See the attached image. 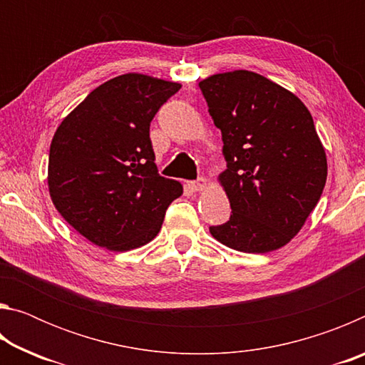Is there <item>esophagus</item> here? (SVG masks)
<instances>
[{
  "mask_svg": "<svg viewBox=\"0 0 365 365\" xmlns=\"http://www.w3.org/2000/svg\"><path fill=\"white\" fill-rule=\"evenodd\" d=\"M206 185H207V180L205 177H200L197 178V180H193V182H190L188 183V187L193 190V191H202L206 188Z\"/></svg>",
  "mask_w": 365,
  "mask_h": 365,
  "instance_id": "obj_1",
  "label": "esophagus"
}]
</instances>
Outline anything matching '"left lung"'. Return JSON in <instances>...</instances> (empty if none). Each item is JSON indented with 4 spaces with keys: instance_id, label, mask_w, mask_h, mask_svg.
<instances>
[{
    "instance_id": "8db88e82",
    "label": "left lung",
    "mask_w": 365,
    "mask_h": 365,
    "mask_svg": "<svg viewBox=\"0 0 365 365\" xmlns=\"http://www.w3.org/2000/svg\"><path fill=\"white\" fill-rule=\"evenodd\" d=\"M220 128L227 169L219 175L230 201L212 237L242 252H269L292 242L320 200L327 156L312 115L298 96L250 71L200 82Z\"/></svg>"
}]
</instances>
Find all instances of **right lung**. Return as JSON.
<instances>
[{
  "mask_svg": "<svg viewBox=\"0 0 365 365\" xmlns=\"http://www.w3.org/2000/svg\"><path fill=\"white\" fill-rule=\"evenodd\" d=\"M180 83L123 73L95 88L61 122L49 148L48 188L67 224L110 251L156 237L180 182L160 177L150 123Z\"/></svg>",
  "mask_w": 365,
  "mask_h": 365,
  "instance_id": "right-lung-1",
  "label": "right lung"
}]
</instances>
